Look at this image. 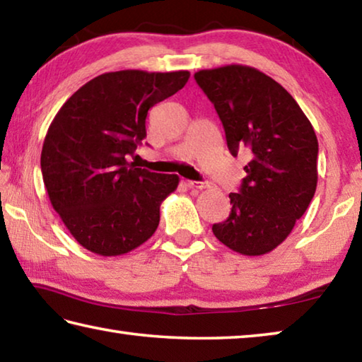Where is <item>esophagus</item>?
<instances>
[{
  "label": "esophagus",
  "mask_w": 362,
  "mask_h": 362,
  "mask_svg": "<svg viewBox=\"0 0 362 362\" xmlns=\"http://www.w3.org/2000/svg\"><path fill=\"white\" fill-rule=\"evenodd\" d=\"M188 187H189V188H194V189H204V188H209V183H207V182H194V180H189V182H188Z\"/></svg>",
  "instance_id": "esophagus-1"
}]
</instances>
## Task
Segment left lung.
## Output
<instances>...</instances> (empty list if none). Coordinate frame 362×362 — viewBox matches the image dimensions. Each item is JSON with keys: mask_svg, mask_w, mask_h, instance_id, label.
Segmentation results:
<instances>
[{"mask_svg": "<svg viewBox=\"0 0 362 362\" xmlns=\"http://www.w3.org/2000/svg\"><path fill=\"white\" fill-rule=\"evenodd\" d=\"M222 121L233 156L250 153L231 212L212 226L226 247L263 255L283 243L313 199L317 185V139L298 103L279 83L247 65L194 73Z\"/></svg>", "mask_w": 362, "mask_h": 362, "instance_id": "left-lung-1", "label": "left lung"}]
</instances>
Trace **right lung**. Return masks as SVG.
<instances>
[{"mask_svg": "<svg viewBox=\"0 0 362 362\" xmlns=\"http://www.w3.org/2000/svg\"><path fill=\"white\" fill-rule=\"evenodd\" d=\"M189 71L121 70L81 86L49 126L41 173L66 230L97 255L127 254L148 241L179 175L136 168L127 158L146 137L148 110L187 84Z\"/></svg>", "mask_w": 362, "mask_h": 362, "instance_id": "obj_1", "label": "right lung"}]
</instances>
